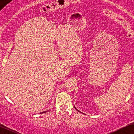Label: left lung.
Segmentation results:
<instances>
[{
    "label": "left lung",
    "instance_id": "1",
    "mask_svg": "<svg viewBox=\"0 0 134 134\" xmlns=\"http://www.w3.org/2000/svg\"><path fill=\"white\" fill-rule=\"evenodd\" d=\"M75 109H76V110H77V109H76V108L75 107Z\"/></svg>",
    "mask_w": 134,
    "mask_h": 134
}]
</instances>
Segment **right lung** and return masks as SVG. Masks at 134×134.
Segmentation results:
<instances>
[{
  "mask_svg": "<svg viewBox=\"0 0 134 134\" xmlns=\"http://www.w3.org/2000/svg\"><path fill=\"white\" fill-rule=\"evenodd\" d=\"M46 111H43V112H42V113H46Z\"/></svg>",
  "mask_w": 134,
  "mask_h": 134,
  "instance_id": "obj_1",
  "label": "right lung"
}]
</instances>
